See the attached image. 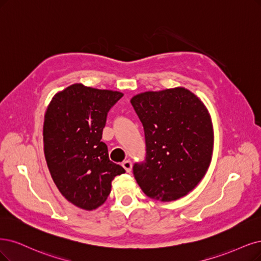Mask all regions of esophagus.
I'll list each match as a JSON object with an SVG mask.
<instances>
[{"label":"esophagus","instance_id":"34e87169","mask_svg":"<svg viewBox=\"0 0 261 261\" xmlns=\"http://www.w3.org/2000/svg\"><path fill=\"white\" fill-rule=\"evenodd\" d=\"M122 167H123V169L125 171H127L128 173H130L131 170H132V162L130 160H124L122 162Z\"/></svg>","mask_w":261,"mask_h":261}]
</instances>
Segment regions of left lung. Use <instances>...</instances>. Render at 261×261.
<instances>
[{
	"label": "left lung",
	"instance_id": "1",
	"mask_svg": "<svg viewBox=\"0 0 261 261\" xmlns=\"http://www.w3.org/2000/svg\"><path fill=\"white\" fill-rule=\"evenodd\" d=\"M144 127L146 159L133 174L147 197L170 202L185 197L204 177L213 155L214 130L204 103L184 87L134 95Z\"/></svg>",
	"mask_w": 261,
	"mask_h": 261
}]
</instances>
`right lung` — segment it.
<instances>
[{"label": "right lung", "mask_w": 261, "mask_h": 261, "mask_svg": "<svg viewBox=\"0 0 261 261\" xmlns=\"http://www.w3.org/2000/svg\"><path fill=\"white\" fill-rule=\"evenodd\" d=\"M122 92L73 84L57 92L44 117V153L61 195L75 206L93 211L124 169L109 158L101 141L106 116Z\"/></svg>", "instance_id": "obj_1"}]
</instances>
